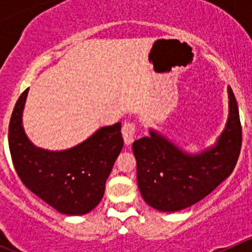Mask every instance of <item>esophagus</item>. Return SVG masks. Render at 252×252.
<instances>
[{
  "label": "esophagus",
  "mask_w": 252,
  "mask_h": 252,
  "mask_svg": "<svg viewBox=\"0 0 252 252\" xmlns=\"http://www.w3.org/2000/svg\"><path fill=\"white\" fill-rule=\"evenodd\" d=\"M135 131H136V126L133 122H125V125L122 126V136H124V141L126 145H130L133 141Z\"/></svg>",
  "instance_id": "1"
}]
</instances>
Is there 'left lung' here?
<instances>
[{"label": "left lung", "instance_id": "1", "mask_svg": "<svg viewBox=\"0 0 252 252\" xmlns=\"http://www.w3.org/2000/svg\"><path fill=\"white\" fill-rule=\"evenodd\" d=\"M228 119L215 145L187 153L150 128L149 136L133 141L137 186L144 201L160 212H177L213 192L235 169L242 142L239 107L231 87Z\"/></svg>", "mask_w": 252, "mask_h": 252}]
</instances>
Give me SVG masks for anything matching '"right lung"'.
I'll return each instance as SVG.
<instances>
[{"label": "right lung", "mask_w": 252, "mask_h": 252, "mask_svg": "<svg viewBox=\"0 0 252 252\" xmlns=\"http://www.w3.org/2000/svg\"><path fill=\"white\" fill-rule=\"evenodd\" d=\"M28 92L29 88L17 99L8 126L13 166L22 183L58 212L86 215L101 202L106 180L122 150L121 122L98 128L70 149L53 151L37 148L22 126Z\"/></svg>", "instance_id": "add662e5"}]
</instances>
